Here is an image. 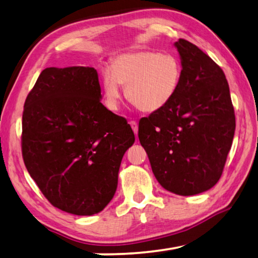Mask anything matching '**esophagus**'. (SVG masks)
Returning a JSON list of instances; mask_svg holds the SVG:
<instances>
[{
    "mask_svg": "<svg viewBox=\"0 0 258 258\" xmlns=\"http://www.w3.org/2000/svg\"><path fill=\"white\" fill-rule=\"evenodd\" d=\"M130 125L132 126V130L135 135H138V123L135 120H131L130 121Z\"/></svg>",
    "mask_w": 258,
    "mask_h": 258,
    "instance_id": "esophagus-1",
    "label": "esophagus"
}]
</instances>
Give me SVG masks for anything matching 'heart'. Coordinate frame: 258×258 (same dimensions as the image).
Segmentation results:
<instances>
[{
	"label": "heart",
	"mask_w": 258,
	"mask_h": 258,
	"mask_svg": "<svg viewBox=\"0 0 258 258\" xmlns=\"http://www.w3.org/2000/svg\"><path fill=\"white\" fill-rule=\"evenodd\" d=\"M182 78L181 60L173 53L138 51L124 53L112 60L110 68L101 74L104 102L117 110L125 86L131 103L143 111L164 108L176 94Z\"/></svg>",
	"instance_id": "b5f03b06"
}]
</instances>
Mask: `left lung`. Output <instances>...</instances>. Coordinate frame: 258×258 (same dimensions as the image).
<instances>
[{
	"mask_svg": "<svg viewBox=\"0 0 258 258\" xmlns=\"http://www.w3.org/2000/svg\"><path fill=\"white\" fill-rule=\"evenodd\" d=\"M182 78L164 108L143 117L139 140L160 185L194 196L216 184L235 130L228 81L221 67L192 43L180 38Z\"/></svg>",
	"mask_w": 258,
	"mask_h": 258,
	"instance_id": "1",
	"label": "left lung"
}]
</instances>
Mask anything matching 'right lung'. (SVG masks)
Segmentation results:
<instances>
[{
    "instance_id": "obj_1",
    "label": "right lung",
    "mask_w": 258,
    "mask_h": 258,
    "mask_svg": "<svg viewBox=\"0 0 258 258\" xmlns=\"http://www.w3.org/2000/svg\"><path fill=\"white\" fill-rule=\"evenodd\" d=\"M101 98L94 68L50 67L25 101L26 168L54 207L74 215L98 214L110 203L121 159L135 141L126 119Z\"/></svg>"
}]
</instances>
